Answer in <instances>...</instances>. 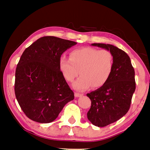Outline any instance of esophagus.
<instances>
[{
  "label": "esophagus",
  "mask_w": 150,
  "mask_h": 150,
  "mask_svg": "<svg viewBox=\"0 0 150 150\" xmlns=\"http://www.w3.org/2000/svg\"><path fill=\"white\" fill-rule=\"evenodd\" d=\"M83 93H78V92H75V93H74L75 97H76V98H78V97H80V96H83Z\"/></svg>",
  "instance_id": "esophagus-1"
}]
</instances>
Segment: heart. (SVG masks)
<instances>
[{"label":"heart","instance_id":"b5f03b06","mask_svg":"<svg viewBox=\"0 0 150 150\" xmlns=\"http://www.w3.org/2000/svg\"><path fill=\"white\" fill-rule=\"evenodd\" d=\"M114 67V57L109 50L92 47L76 48L69 53V59L61 56L59 69L67 81L72 83L81 74L74 87L83 91L93 86L99 88L105 85Z\"/></svg>","mask_w":150,"mask_h":150}]
</instances>
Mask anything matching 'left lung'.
<instances>
[{"label":"left lung","instance_id":"8db88e82","mask_svg":"<svg viewBox=\"0 0 150 150\" xmlns=\"http://www.w3.org/2000/svg\"><path fill=\"white\" fill-rule=\"evenodd\" d=\"M105 48L114 57V67L105 85L87 93L91 102L87 118L92 124L104 127L124 116L130 109L136 89L134 69L130 59L124 50L110 44H92Z\"/></svg>","mask_w":150,"mask_h":150}]
</instances>
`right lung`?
I'll return each instance as SVG.
<instances>
[{
  "mask_svg": "<svg viewBox=\"0 0 150 150\" xmlns=\"http://www.w3.org/2000/svg\"><path fill=\"white\" fill-rule=\"evenodd\" d=\"M77 43L42 37L25 49L16 69L14 91L24 113L34 122L54 121L74 94L59 69V59Z\"/></svg>",
  "mask_w": 150,
  "mask_h": 150,
  "instance_id": "right-lung-1",
  "label": "right lung"
}]
</instances>
